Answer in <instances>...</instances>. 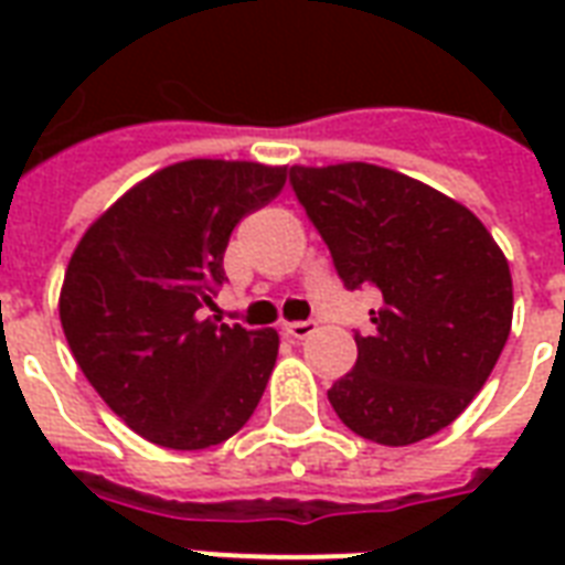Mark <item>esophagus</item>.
<instances>
[{
  "label": "esophagus",
  "mask_w": 565,
  "mask_h": 565,
  "mask_svg": "<svg viewBox=\"0 0 565 565\" xmlns=\"http://www.w3.org/2000/svg\"><path fill=\"white\" fill-rule=\"evenodd\" d=\"M284 334L292 337V340H305L317 331V322L313 319H296V322H284Z\"/></svg>",
  "instance_id": "obj_1"
}]
</instances>
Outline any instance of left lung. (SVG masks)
Here are the masks:
<instances>
[{"label":"left lung","instance_id":"1","mask_svg":"<svg viewBox=\"0 0 565 565\" xmlns=\"http://www.w3.org/2000/svg\"><path fill=\"white\" fill-rule=\"evenodd\" d=\"M345 290L375 287L372 331L328 402L358 437L411 446L469 407L513 322L508 257L472 211L372 163L290 167Z\"/></svg>","mask_w":565,"mask_h":565}]
</instances>
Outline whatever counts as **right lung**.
Masks as SVG:
<instances>
[{
    "instance_id": "obj_1",
    "label": "right lung",
    "mask_w": 565,
    "mask_h": 565,
    "mask_svg": "<svg viewBox=\"0 0 565 565\" xmlns=\"http://www.w3.org/2000/svg\"><path fill=\"white\" fill-rule=\"evenodd\" d=\"M287 170L181 161L128 190L75 246L61 326L110 411L154 446L234 437L273 375L278 334L204 317L234 225L281 193Z\"/></svg>"
}]
</instances>
